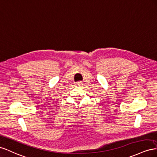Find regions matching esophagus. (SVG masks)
Wrapping results in <instances>:
<instances>
[{"label": "esophagus", "mask_w": 157, "mask_h": 157, "mask_svg": "<svg viewBox=\"0 0 157 157\" xmlns=\"http://www.w3.org/2000/svg\"><path fill=\"white\" fill-rule=\"evenodd\" d=\"M77 85H78V86H82L83 83H82V82H78V83H77Z\"/></svg>", "instance_id": "obj_1"}]
</instances>
